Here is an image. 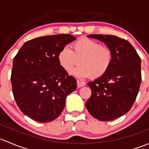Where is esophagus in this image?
<instances>
[{"label":"esophagus","instance_id":"esophagus-1","mask_svg":"<svg viewBox=\"0 0 149 149\" xmlns=\"http://www.w3.org/2000/svg\"><path fill=\"white\" fill-rule=\"evenodd\" d=\"M77 87H83V86H85V85H86L85 82H81V81H79V80L77 81Z\"/></svg>","mask_w":149,"mask_h":149}]
</instances>
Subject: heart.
I'll use <instances>...</instances> for the list:
<instances>
[{"mask_svg": "<svg viewBox=\"0 0 149 149\" xmlns=\"http://www.w3.org/2000/svg\"><path fill=\"white\" fill-rule=\"evenodd\" d=\"M72 49H62L58 54V61L66 71H70L79 62L80 64L71 72L77 77L100 78L106 74L111 66V50L97 41L83 38L73 43Z\"/></svg>", "mask_w": 149, "mask_h": 149, "instance_id": "obj_1", "label": "heart"}]
</instances>
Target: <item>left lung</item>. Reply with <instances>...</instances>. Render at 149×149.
I'll list each match as a JSON object with an SVG mask.
<instances>
[{
  "label": "left lung",
  "instance_id": "1",
  "mask_svg": "<svg viewBox=\"0 0 149 149\" xmlns=\"http://www.w3.org/2000/svg\"><path fill=\"white\" fill-rule=\"evenodd\" d=\"M89 38L105 43L113 53V62L106 74L87 85L92 90L86 108L101 121L115 120L131 110L141 82V58L134 47L116 36L90 34Z\"/></svg>",
  "mask_w": 149,
  "mask_h": 149
}]
</instances>
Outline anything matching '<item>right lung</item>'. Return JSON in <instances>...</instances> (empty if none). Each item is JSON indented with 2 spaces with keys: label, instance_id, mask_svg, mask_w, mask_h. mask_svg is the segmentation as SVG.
<instances>
[{
  "label": "right lung",
  "instance_id": "1",
  "mask_svg": "<svg viewBox=\"0 0 149 149\" xmlns=\"http://www.w3.org/2000/svg\"><path fill=\"white\" fill-rule=\"evenodd\" d=\"M70 34L41 36L26 41L13 59L12 90L24 114L39 123L57 118L67 95L77 88L58 61L59 52L76 40Z\"/></svg>",
  "mask_w": 149,
  "mask_h": 149
}]
</instances>
